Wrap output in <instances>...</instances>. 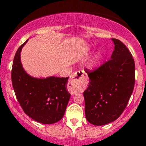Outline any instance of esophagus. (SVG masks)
Instances as JSON below:
<instances>
[{"label": "esophagus", "mask_w": 146, "mask_h": 146, "mask_svg": "<svg viewBox=\"0 0 146 146\" xmlns=\"http://www.w3.org/2000/svg\"><path fill=\"white\" fill-rule=\"evenodd\" d=\"M88 82V78L86 73L83 70L76 71L72 76V78L69 82L68 88L72 94H75L78 92L80 88L86 86Z\"/></svg>", "instance_id": "34e87169"}]
</instances>
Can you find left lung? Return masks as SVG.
I'll list each match as a JSON object with an SVG mask.
<instances>
[{"instance_id": "obj_1", "label": "left lung", "mask_w": 146, "mask_h": 146, "mask_svg": "<svg viewBox=\"0 0 146 146\" xmlns=\"http://www.w3.org/2000/svg\"><path fill=\"white\" fill-rule=\"evenodd\" d=\"M111 59L94 70H86L89 84L84 92L85 114L94 125L116 120L126 108L135 86V61L126 46L111 39Z\"/></svg>"}]
</instances>
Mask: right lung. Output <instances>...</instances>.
I'll return each mask as SVG.
<instances>
[{"label":"right lung","instance_id":"add662e5","mask_svg":"<svg viewBox=\"0 0 146 146\" xmlns=\"http://www.w3.org/2000/svg\"><path fill=\"white\" fill-rule=\"evenodd\" d=\"M27 39L16 51L11 70L13 88L25 114L42 124H53L64 116L70 94L67 91L68 77L35 78L23 69L20 52Z\"/></svg>","mask_w":146,"mask_h":146}]
</instances>
